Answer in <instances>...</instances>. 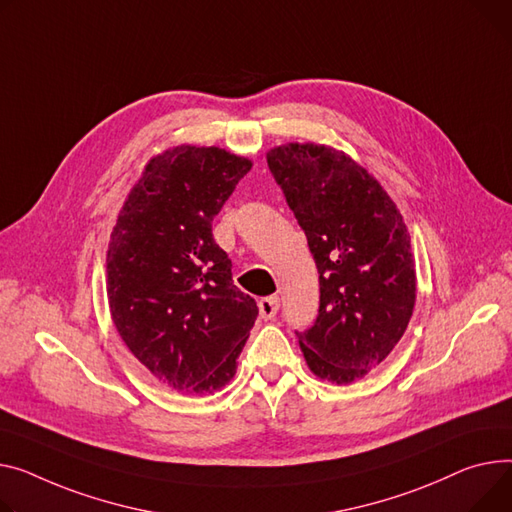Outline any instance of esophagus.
Wrapping results in <instances>:
<instances>
[{
    "mask_svg": "<svg viewBox=\"0 0 512 512\" xmlns=\"http://www.w3.org/2000/svg\"><path fill=\"white\" fill-rule=\"evenodd\" d=\"M278 309H280V298L278 296H265V298L259 300V315L265 321L274 319L278 315Z\"/></svg>",
    "mask_w": 512,
    "mask_h": 512,
    "instance_id": "obj_1",
    "label": "esophagus"
}]
</instances>
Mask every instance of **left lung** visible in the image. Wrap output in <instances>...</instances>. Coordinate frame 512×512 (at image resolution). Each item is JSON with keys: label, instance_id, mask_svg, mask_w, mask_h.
<instances>
[{"label": "left lung", "instance_id": "obj_1", "mask_svg": "<svg viewBox=\"0 0 512 512\" xmlns=\"http://www.w3.org/2000/svg\"><path fill=\"white\" fill-rule=\"evenodd\" d=\"M271 175L309 241L321 304L298 344L311 372L350 385L397 346L416 304L410 232L395 201L346 152L290 142L267 152Z\"/></svg>", "mask_w": 512, "mask_h": 512}]
</instances>
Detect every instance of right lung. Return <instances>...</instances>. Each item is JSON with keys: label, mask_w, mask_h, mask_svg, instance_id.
Listing matches in <instances>:
<instances>
[{"label": "right lung", "mask_w": 512, "mask_h": 512, "mask_svg": "<svg viewBox=\"0 0 512 512\" xmlns=\"http://www.w3.org/2000/svg\"><path fill=\"white\" fill-rule=\"evenodd\" d=\"M253 162L181 144L148 160L107 251L115 329L154 377L179 393L220 391L236 372L257 302L232 284L212 222Z\"/></svg>", "instance_id": "obj_1"}]
</instances>
